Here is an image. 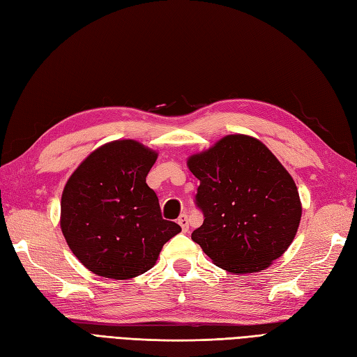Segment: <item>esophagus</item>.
<instances>
[{"label": "esophagus", "mask_w": 357, "mask_h": 357, "mask_svg": "<svg viewBox=\"0 0 357 357\" xmlns=\"http://www.w3.org/2000/svg\"><path fill=\"white\" fill-rule=\"evenodd\" d=\"M178 223L182 227V232H188V217L187 214H181L178 218Z\"/></svg>", "instance_id": "esophagus-1"}]
</instances>
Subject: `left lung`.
I'll list each match as a JSON object with an SVG mask.
<instances>
[{"label": "left lung", "mask_w": 357, "mask_h": 357, "mask_svg": "<svg viewBox=\"0 0 357 357\" xmlns=\"http://www.w3.org/2000/svg\"><path fill=\"white\" fill-rule=\"evenodd\" d=\"M200 181L204 223L191 240L232 274L266 270L297 234L301 204L294 179L259 140L232 134L187 161Z\"/></svg>", "instance_id": "8db88e82"}]
</instances>
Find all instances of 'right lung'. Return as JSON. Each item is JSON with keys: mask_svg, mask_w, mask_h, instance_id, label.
Instances as JSON below:
<instances>
[{"mask_svg": "<svg viewBox=\"0 0 357 357\" xmlns=\"http://www.w3.org/2000/svg\"><path fill=\"white\" fill-rule=\"evenodd\" d=\"M158 153L135 140L100 146L79 164L61 195L60 226L72 253L98 276L126 280L151 270L172 236L146 176Z\"/></svg>", "mask_w": 357, "mask_h": 357, "instance_id": "1", "label": "right lung"}]
</instances>
